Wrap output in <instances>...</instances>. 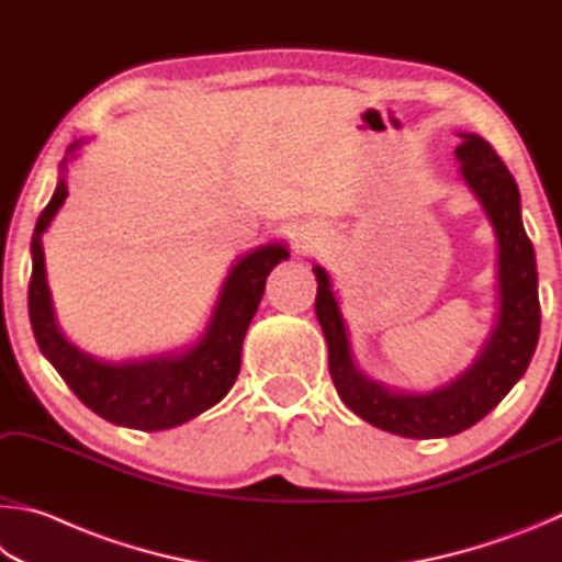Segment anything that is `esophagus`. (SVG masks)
I'll return each mask as SVG.
<instances>
[{"label":"esophagus","mask_w":562,"mask_h":562,"mask_svg":"<svg viewBox=\"0 0 562 562\" xmlns=\"http://www.w3.org/2000/svg\"><path fill=\"white\" fill-rule=\"evenodd\" d=\"M316 234H318L316 226H311V229H303V232H301V239L308 244V241H313V236H316Z\"/></svg>","instance_id":"obj_1"}]
</instances>
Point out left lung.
<instances>
[{
	"mask_svg": "<svg viewBox=\"0 0 562 562\" xmlns=\"http://www.w3.org/2000/svg\"><path fill=\"white\" fill-rule=\"evenodd\" d=\"M461 182L476 196L498 244V308L476 358L459 375L431 390H402L362 372L350 333L323 266L316 316L328 342V368L346 407L372 427L407 439H441L474 427L504 400L533 358L540 336L536 251L520 220V192L494 147L476 133H457Z\"/></svg>",
	"mask_w": 562,
	"mask_h": 562,
	"instance_id": "obj_1",
	"label": "left lung"
}]
</instances>
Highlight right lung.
<instances>
[{
	"label": "right lung",
	"mask_w": 562,
	"mask_h": 562,
	"mask_svg": "<svg viewBox=\"0 0 562 562\" xmlns=\"http://www.w3.org/2000/svg\"><path fill=\"white\" fill-rule=\"evenodd\" d=\"M83 143L76 140L66 150L58 165L56 190L34 226L29 281V318L34 338L74 395L98 417L143 431L180 427L222 402L232 390L241 368L244 336L263 296L266 276L276 263L289 259V249L283 241H269L236 256L222 281L210 321L190 346L117 362L91 356L74 346L58 328L42 241L66 202L68 162L76 160Z\"/></svg>",
	"instance_id": "1"
}]
</instances>
